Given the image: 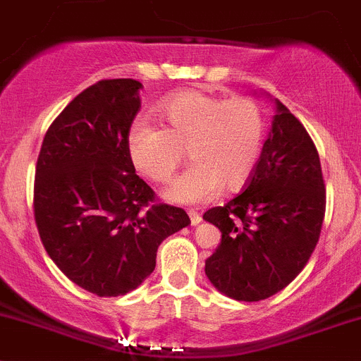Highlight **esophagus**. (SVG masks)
Returning <instances> with one entry per match:
<instances>
[{"mask_svg": "<svg viewBox=\"0 0 361 361\" xmlns=\"http://www.w3.org/2000/svg\"><path fill=\"white\" fill-rule=\"evenodd\" d=\"M188 214H190L191 225H193V226L200 225V223H202V216L198 214V212H195V211H190V212H188Z\"/></svg>", "mask_w": 361, "mask_h": 361, "instance_id": "esophagus-1", "label": "esophagus"}]
</instances>
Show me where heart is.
<instances>
[{
	"label": "heart",
	"instance_id": "obj_1",
	"mask_svg": "<svg viewBox=\"0 0 361 361\" xmlns=\"http://www.w3.org/2000/svg\"><path fill=\"white\" fill-rule=\"evenodd\" d=\"M163 129L136 120L127 136L133 166L152 183H168L188 149L191 164L166 190L168 200L197 205L225 190H243L250 183L260 150L266 118L252 97L223 99L204 90L171 94L157 106Z\"/></svg>",
	"mask_w": 361,
	"mask_h": 361
}]
</instances>
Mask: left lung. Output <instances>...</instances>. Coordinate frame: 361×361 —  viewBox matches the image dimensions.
I'll use <instances>...</instances> for the list:
<instances>
[{"label": "left lung", "mask_w": 361, "mask_h": 361, "mask_svg": "<svg viewBox=\"0 0 361 361\" xmlns=\"http://www.w3.org/2000/svg\"><path fill=\"white\" fill-rule=\"evenodd\" d=\"M324 211L317 149L303 123L276 101V115L250 183L223 207L204 214L221 232V243L205 260V274L232 300H267L307 266Z\"/></svg>", "instance_id": "left-lung-1"}]
</instances>
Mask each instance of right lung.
Segmentation results:
<instances>
[{
    "mask_svg": "<svg viewBox=\"0 0 361 361\" xmlns=\"http://www.w3.org/2000/svg\"><path fill=\"white\" fill-rule=\"evenodd\" d=\"M142 88L136 80H102L75 95L37 159L40 241L68 280L101 298L142 286L161 243L191 223L184 209L156 202L127 156Z\"/></svg>",
    "mask_w": 361,
    "mask_h": 361,
    "instance_id": "1",
    "label": "right lung"
}]
</instances>
